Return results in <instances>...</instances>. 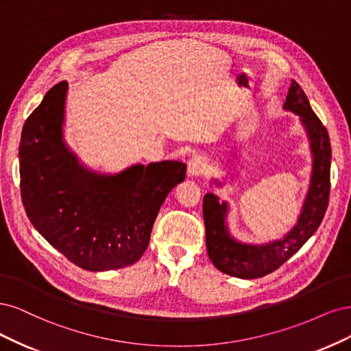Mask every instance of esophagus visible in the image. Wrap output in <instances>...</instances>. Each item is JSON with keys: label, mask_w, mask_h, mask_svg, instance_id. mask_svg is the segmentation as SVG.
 I'll list each match as a JSON object with an SVG mask.
<instances>
[{"label": "esophagus", "mask_w": 351, "mask_h": 351, "mask_svg": "<svg viewBox=\"0 0 351 351\" xmlns=\"http://www.w3.org/2000/svg\"><path fill=\"white\" fill-rule=\"evenodd\" d=\"M204 171H206V163L202 162L201 157H192V159L188 162V176L197 178L202 175Z\"/></svg>", "instance_id": "1"}]
</instances>
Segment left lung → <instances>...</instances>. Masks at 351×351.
Masks as SVG:
<instances>
[{"label": "left lung", "instance_id": "left-lung-1", "mask_svg": "<svg viewBox=\"0 0 351 351\" xmlns=\"http://www.w3.org/2000/svg\"><path fill=\"white\" fill-rule=\"evenodd\" d=\"M282 108L300 117L312 152L311 185L296 226H293L282 239L265 245H246L234 241L229 233L226 224L228 202H220L214 194H206L202 199L208 256L216 268L232 277L251 280L273 273L306 243L319 228L328 207L331 188V143L328 131L315 115L306 95L295 80H291Z\"/></svg>", "mask_w": 351, "mask_h": 351}]
</instances>
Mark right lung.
Wrapping results in <instances>:
<instances>
[{"mask_svg":"<svg viewBox=\"0 0 351 351\" xmlns=\"http://www.w3.org/2000/svg\"><path fill=\"white\" fill-rule=\"evenodd\" d=\"M66 88V82L55 84L21 131L20 191L26 214L77 267H128L145 252L160 206L184 182L186 165H134L117 175L88 171L62 137Z\"/></svg>","mask_w":351,"mask_h":351,"instance_id":"1","label":"right lung"}]
</instances>
